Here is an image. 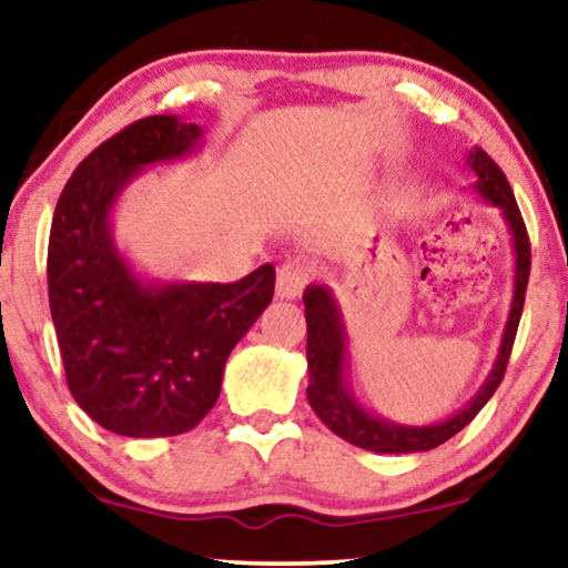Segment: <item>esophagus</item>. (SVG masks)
I'll list each match as a JSON object with an SVG mask.
<instances>
[{
  "mask_svg": "<svg viewBox=\"0 0 568 568\" xmlns=\"http://www.w3.org/2000/svg\"><path fill=\"white\" fill-rule=\"evenodd\" d=\"M310 278H313V266L302 261H286L276 271V294L282 300L300 297Z\"/></svg>",
  "mask_w": 568,
  "mask_h": 568,
  "instance_id": "esophagus-1",
  "label": "esophagus"
}]
</instances>
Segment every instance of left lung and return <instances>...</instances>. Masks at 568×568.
Instances as JSON below:
<instances>
[{
  "instance_id": "left-lung-1",
  "label": "left lung",
  "mask_w": 568,
  "mask_h": 568,
  "mask_svg": "<svg viewBox=\"0 0 568 568\" xmlns=\"http://www.w3.org/2000/svg\"><path fill=\"white\" fill-rule=\"evenodd\" d=\"M468 165L473 173L478 175L476 191L484 196L488 204L499 206L507 227L511 232V243H515V297H511V310L507 328H504L499 356H496L491 375L486 377L484 387H480L476 398L468 406L449 416L447 422L432 424V426H400L390 424L385 418H377L364 410L356 398L348 390L344 379L346 367V331L344 321H341L338 305L333 300L328 286L310 284L302 302H305V321H307V400L321 422L328 426L333 434L341 439L352 442V445L369 449V453H426V449L439 447L442 442L455 437L457 432L465 429L478 410L486 406L488 398L496 393V387L504 379L507 372L511 346H515L517 325L523 317L525 307V292L527 278H530V237H527L523 214L511 193V185L501 168L488 158L484 150H473L468 158Z\"/></svg>"
}]
</instances>
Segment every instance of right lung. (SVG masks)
Segmentation results:
<instances>
[{
  "label": "right lung",
  "mask_w": 568,
  "mask_h": 568,
  "mask_svg": "<svg viewBox=\"0 0 568 568\" xmlns=\"http://www.w3.org/2000/svg\"><path fill=\"white\" fill-rule=\"evenodd\" d=\"M201 129L134 121L92 150L61 191L49 237V305L69 393L121 437L191 432L220 398L224 362L274 297L263 263L235 284H144L115 251L111 209L152 162L185 158Z\"/></svg>",
  "instance_id": "add662e5"
}]
</instances>
